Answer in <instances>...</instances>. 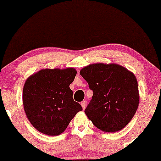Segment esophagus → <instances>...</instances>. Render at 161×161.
Masks as SVG:
<instances>
[{"mask_svg": "<svg viewBox=\"0 0 161 161\" xmlns=\"http://www.w3.org/2000/svg\"><path fill=\"white\" fill-rule=\"evenodd\" d=\"M86 101H83V102H81V106H82L83 109H85L86 108Z\"/></svg>", "mask_w": 161, "mask_h": 161, "instance_id": "obj_1", "label": "esophagus"}]
</instances>
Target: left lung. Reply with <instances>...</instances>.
Wrapping results in <instances>:
<instances>
[{
    "mask_svg": "<svg viewBox=\"0 0 161 161\" xmlns=\"http://www.w3.org/2000/svg\"><path fill=\"white\" fill-rule=\"evenodd\" d=\"M93 96L85 114L93 125L104 132L124 128L135 115L139 103L136 78L116 64L97 63L81 69Z\"/></svg>",
    "mask_w": 161,
    "mask_h": 161,
    "instance_id": "1",
    "label": "left lung"
}]
</instances>
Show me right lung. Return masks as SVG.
<instances>
[{
	"label": "right lung",
	"mask_w": 161,
	"mask_h": 161,
	"mask_svg": "<svg viewBox=\"0 0 161 161\" xmlns=\"http://www.w3.org/2000/svg\"><path fill=\"white\" fill-rule=\"evenodd\" d=\"M75 69H43L28 77L23 87V103L31 124L40 133L58 136L82 107L74 101L69 85Z\"/></svg>",
	"instance_id": "right-lung-1"
}]
</instances>
